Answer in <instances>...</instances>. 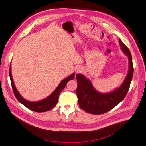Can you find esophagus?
<instances>
[{
    "label": "esophagus",
    "instance_id": "obj_1",
    "mask_svg": "<svg viewBox=\"0 0 146 146\" xmlns=\"http://www.w3.org/2000/svg\"><path fill=\"white\" fill-rule=\"evenodd\" d=\"M82 68H80V67H78V68H77V69H76V72H77V73H78V72H82Z\"/></svg>",
    "mask_w": 146,
    "mask_h": 146
}]
</instances>
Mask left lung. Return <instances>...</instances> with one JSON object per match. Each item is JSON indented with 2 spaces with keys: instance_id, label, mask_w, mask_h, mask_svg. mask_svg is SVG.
Here are the masks:
<instances>
[{
  "instance_id": "obj_1",
  "label": "left lung",
  "mask_w": 146,
  "mask_h": 146,
  "mask_svg": "<svg viewBox=\"0 0 146 146\" xmlns=\"http://www.w3.org/2000/svg\"><path fill=\"white\" fill-rule=\"evenodd\" d=\"M119 42L122 52L129 59L127 74L119 87L111 91L103 93L95 89L89 78L82 74L76 75L78 105L82 110L88 113L101 114L110 111L123 100L129 90L133 74L132 57L130 51L120 39H119Z\"/></svg>"
}]
</instances>
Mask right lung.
<instances>
[{"instance_id":"add662e5","label":"right lung","mask_w":146,"mask_h":146,"mask_svg":"<svg viewBox=\"0 0 146 146\" xmlns=\"http://www.w3.org/2000/svg\"><path fill=\"white\" fill-rule=\"evenodd\" d=\"M74 77L75 74L72 73L68 77H66L64 79H63V80H61L58 86L56 88V89L52 92V93L51 94L47 96V98L38 101L32 102L24 99L23 97L21 95L18 90H17L12 77L11 64L10 66V78L13 91V92H14V94L16 97V98L21 104L24 105L25 107H26L27 108L30 109V110H32L33 111L38 113L46 112L54 108L56 105L57 102H58L59 96L61 91H62L65 88L66 84H67V83L69 80H71L72 79H74Z\"/></svg>"}]
</instances>
